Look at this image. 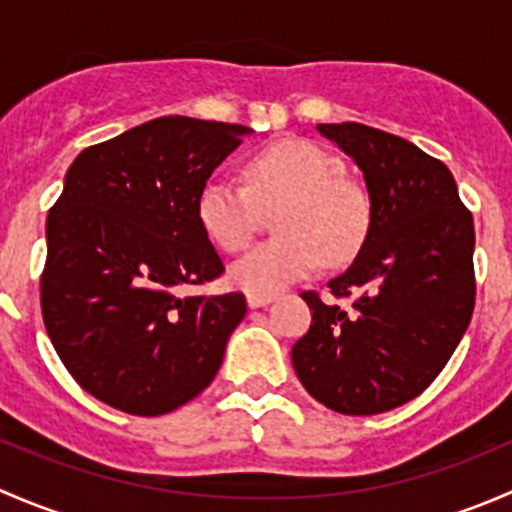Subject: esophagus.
<instances>
[{
	"instance_id": "obj_1",
	"label": "esophagus",
	"mask_w": 512,
	"mask_h": 512,
	"mask_svg": "<svg viewBox=\"0 0 512 512\" xmlns=\"http://www.w3.org/2000/svg\"><path fill=\"white\" fill-rule=\"evenodd\" d=\"M272 294H247V307L257 309V307H265V304L272 302Z\"/></svg>"
}]
</instances>
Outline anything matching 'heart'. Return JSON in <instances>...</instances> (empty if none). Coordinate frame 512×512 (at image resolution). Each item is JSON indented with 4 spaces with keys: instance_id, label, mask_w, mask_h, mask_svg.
I'll list each match as a JSON object with an SVG mask.
<instances>
[{
    "instance_id": "b5f03b06",
    "label": "heart",
    "mask_w": 512,
    "mask_h": 512,
    "mask_svg": "<svg viewBox=\"0 0 512 512\" xmlns=\"http://www.w3.org/2000/svg\"><path fill=\"white\" fill-rule=\"evenodd\" d=\"M245 185L210 178L198 193V220L205 235L225 252L250 245L262 210H277L267 240L237 260L232 285L250 294H275L302 280L327 257L352 260L371 227V200L344 175L334 153L304 138H282L247 158Z\"/></svg>"
}]
</instances>
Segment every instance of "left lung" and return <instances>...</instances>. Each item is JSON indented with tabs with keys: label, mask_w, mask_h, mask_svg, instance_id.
Wrapping results in <instances>:
<instances>
[{
	"label": "left lung",
	"mask_w": 512,
	"mask_h": 512,
	"mask_svg": "<svg viewBox=\"0 0 512 512\" xmlns=\"http://www.w3.org/2000/svg\"><path fill=\"white\" fill-rule=\"evenodd\" d=\"M317 131L364 173L371 227L349 270L327 285L352 309L302 292L312 324L294 342L292 364L327 409L384 414L441 374L471 324L473 215L451 170L414 143L364 123H319Z\"/></svg>",
	"instance_id": "8db88e82"
}]
</instances>
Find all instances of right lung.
I'll list each match as a JSON object with an SVG mask.
<instances>
[{"label": "right lung", "instance_id": "1", "mask_svg": "<svg viewBox=\"0 0 512 512\" xmlns=\"http://www.w3.org/2000/svg\"><path fill=\"white\" fill-rule=\"evenodd\" d=\"M250 128L163 116L96 143L66 170L46 220L41 314L76 384L133 416L208 389L245 294L180 297L225 272L198 193Z\"/></svg>", "mask_w": 512, "mask_h": 512}]
</instances>
